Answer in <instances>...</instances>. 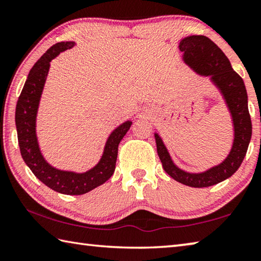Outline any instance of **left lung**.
<instances>
[{
    "label": "left lung",
    "mask_w": 261,
    "mask_h": 261,
    "mask_svg": "<svg viewBox=\"0 0 261 261\" xmlns=\"http://www.w3.org/2000/svg\"><path fill=\"white\" fill-rule=\"evenodd\" d=\"M179 49L184 53L185 63L196 72L211 76L212 81L222 92L232 116L235 139L226 160L200 174H190L176 167L161 138L155 134L156 151L163 169L170 177L188 187L207 188L230 177L244 160L252 135L246 88L240 74L233 71L224 53L205 35L184 38L179 43Z\"/></svg>",
    "instance_id": "obj_1"
}]
</instances>
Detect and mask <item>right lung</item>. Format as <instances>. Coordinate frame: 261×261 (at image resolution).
I'll list each match as a JSON object with an SVG mask.
<instances>
[{
	"instance_id": "right-lung-1",
	"label": "right lung",
	"mask_w": 261,
	"mask_h": 261,
	"mask_svg": "<svg viewBox=\"0 0 261 261\" xmlns=\"http://www.w3.org/2000/svg\"><path fill=\"white\" fill-rule=\"evenodd\" d=\"M73 45L71 41L57 42L37 61L31 69L16 106V127L21 158L43 184L56 192L70 196L87 193L112 177L116 165L118 144L132 124V122L127 121L112 132L100 162L86 173L62 171L53 168L45 161L35 136V117L39 100L49 70V62L61 51L69 49Z\"/></svg>"
}]
</instances>
